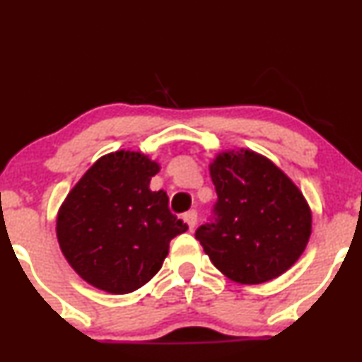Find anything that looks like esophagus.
I'll return each mask as SVG.
<instances>
[{
	"label": "esophagus",
	"instance_id": "34e87169",
	"mask_svg": "<svg viewBox=\"0 0 362 362\" xmlns=\"http://www.w3.org/2000/svg\"><path fill=\"white\" fill-rule=\"evenodd\" d=\"M184 223L189 226L190 230H192L195 228V224H197V212L189 211L187 214H184Z\"/></svg>",
	"mask_w": 362,
	"mask_h": 362
}]
</instances>
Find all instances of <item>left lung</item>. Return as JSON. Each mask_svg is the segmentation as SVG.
<instances>
[{
    "label": "left lung",
    "instance_id": "1",
    "mask_svg": "<svg viewBox=\"0 0 362 362\" xmlns=\"http://www.w3.org/2000/svg\"><path fill=\"white\" fill-rule=\"evenodd\" d=\"M217 221L195 233L212 264L241 285L275 280L297 263L312 234L305 195L280 167L250 148L209 163Z\"/></svg>",
    "mask_w": 362,
    "mask_h": 362
}]
</instances>
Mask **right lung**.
Returning <instances> with one entry per match:
<instances>
[{
    "mask_svg": "<svg viewBox=\"0 0 362 362\" xmlns=\"http://www.w3.org/2000/svg\"><path fill=\"white\" fill-rule=\"evenodd\" d=\"M160 163L141 151L117 150L95 160L60 204L55 233L74 272L94 288L123 295L162 268L170 241L189 226L150 182Z\"/></svg>",
    "mask_w": 362,
    "mask_h": 362,
    "instance_id": "obj_1",
    "label": "right lung"
}]
</instances>
